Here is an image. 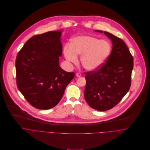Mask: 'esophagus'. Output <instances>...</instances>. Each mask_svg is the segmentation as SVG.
<instances>
[{"label": "esophagus", "instance_id": "1", "mask_svg": "<svg viewBox=\"0 0 150 150\" xmlns=\"http://www.w3.org/2000/svg\"><path fill=\"white\" fill-rule=\"evenodd\" d=\"M76 75V76H77V77H81V76H82V75H81V74L80 73H77Z\"/></svg>", "mask_w": 150, "mask_h": 150}]
</instances>
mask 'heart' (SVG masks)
Wrapping results in <instances>:
<instances>
[{
	"mask_svg": "<svg viewBox=\"0 0 150 150\" xmlns=\"http://www.w3.org/2000/svg\"><path fill=\"white\" fill-rule=\"evenodd\" d=\"M111 51L110 43L92 36H80L74 38L71 44H66L64 54L70 62L76 64L77 55H81V63L88 70H95L107 60Z\"/></svg>",
	"mask_w": 150,
	"mask_h": 150,
	"instance_id": "obj_1",
	"label": "heart"
}]
</instances>
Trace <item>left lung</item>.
Returning a JSON list of instances; mask_svg holds the SVG:
<instances>
[{"instance_id":"1","label":"left lung","mask_w":150,"mask_h":150,"mask_svg":"<svg viewBox=\"0 0 150 150\" xmlns=\"http://www.w3.org/2000/svg\"><path fill=\"white\" fill-rule=\"evenodd\" d=\"M104 34L112 42L110 55L99 69L84 73L86 102L101 111L116 106L128 92L133 67V58L124 42L107 32Z\"/></svg>"}]
</instances>
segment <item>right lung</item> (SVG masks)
<instances>
[{
    "instance_id": "right-lung-1",
    "label": "right lung",
    "mask_w": 150,
    "mask_h": 150,
    "mask_svg": "<svg viewBox=\"0 0 150 150\" xmlns=\"http://www.w3.org/2000/svg\"><path fill=\"white\" fill-rule=\"evenodd\" d=\"M61 32H48L32 37L17 56V86L25 99L36 108L55 107L75 76L59 65L62 54Z\"/></svg>"
}]
</instances>
